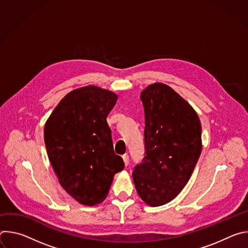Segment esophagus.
Masks as SVG:
<instances>
[{
  "label": "esophagus",
  "instance_id": "1",
  "mask_svg": "<svg viewBox=\"0 0 248 248\" xmlns=\"http://www.w3.org/2000/svg\"><path fill=\"white\" fill-rule=\"evenodd\" d=\"M123 160H124V166H127L128 164H129V157H128V155H126V154H124V156H123Z\"/></svg>",
  "mask_w": 248,
  "mask_h": 248
}]
</instances>
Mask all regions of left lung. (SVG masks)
<instances>
[{"instance_id": "left-lung-1", "label": "left lung", "mask_w": 248, "mask_h": 248, "mask_svg": "<svg viewBox=\"0 0 248 248\" xmlns=\"http://www.w3.org/2000/svg\"><path fill=\"white\" fill-rule=\"evenodd\" d=\"M145 114V154L132 172L140 198L157 207L175 198L189 181L202 149L201 124L191 105L161 82L140 94Z\"/></svg>"}]
</instances>
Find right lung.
<instances>
[{
    "label": "right lung",
    "instance_id": "obj_1",
    "mask_svg": "<svg viewBox=\"0 0 248 248\" xmlns=\"http://www.w3.org/2000/svg\"><path fill=\"white\" fill-rule=\"evenodd\" d=\"M117 100L113 91L80 87L60 101L45 124L47 154L59 183L82 205L104 201L114 175L124 168L106 120Z\"/></svg>",
    "mask_w": 248,
    "mask_h": 248
}]
</instances>
